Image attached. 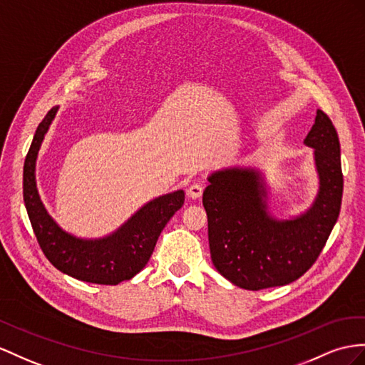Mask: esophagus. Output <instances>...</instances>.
Wrapping results in <instances>:
<instances>
[{"instance_id":"34e87169","label":"esophagus","mask_w":365,"mask_h":365,"mask_svg":"<svg viewBox=\"0 0 365 365\" xmlns=\"http://www.w3.org/2000/svg\"><path fill=\"white\" fill-rule=\"evenodd\" d=\"M202 192H203V188L199 185V183H194L191 185L188 191H186V194H188V197L195 200V199H200L202 197Z\"/></svg>"}]
</instances>
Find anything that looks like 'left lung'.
<instances>
[{
    "label": "left lung",
    "mask_w": 365,
    "mask_h": 365,
    "mask_svg": "<svg viewBox=\"0 0 365 365\" xmlns=\"http://www.w3.org/2000/svg\"><path fill=\"white\" fill-rule=\"evenodd\" d=\"M304 145L313 149L317 192L296 216L277 219L269 212V186L259 168L228 166L208 175L202 202L211 260L236 287L257 292L294 282L316 262L339 217L341 145L321 109Z\"/></svg>",
    "instance_id": "8db88e82"
}]
</instances>
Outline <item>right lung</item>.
<instances>
[{
	"label": "right lung",
	"mask_w": 365,
	"mask_h": 365,
	"mask_svg": "<svg viewBox=\"0 0 365 365\" xmlns=\"http://www.w3.org/2000/svg\"><path fill=\"white\" fill-rule=\"evenodd\" d=\"M58 106H53L35 130L24 160L23 195L36 240L49 262L61 273L83 282L117 285L142 272L151 257L157 239L175 211L182 208L185 191L146 202L123 225L96 239L78 237L63 230L46 210L36 188V158Z\"/></svg>",
	"instance_id": "add662e5"
}]
</instances>
